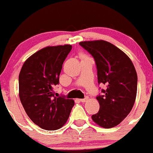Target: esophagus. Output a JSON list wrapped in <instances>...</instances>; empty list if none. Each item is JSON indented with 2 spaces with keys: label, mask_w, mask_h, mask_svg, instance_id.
<instances>
[{
  "label": "esophagus",
  "mask_w": 153,
  "mask_h": 153,
  "mask_svg": "<svg viewBox=\"0 0 153 153\" xmlns=\"http://www.w3.org/2000/svg\"><path fill=\"white\" fill-rule=\"evenodd\" d=\"M88 100V97H86L85 98H84V99H81V100H79V101L81 102H87Z\"/></svg>",
  "instance_id": "1"
}]
</instances>
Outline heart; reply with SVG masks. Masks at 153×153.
I'll list each match as a JSON object with an SVG mask.
<instances>
[{"instance_id": "1", "label": "heart", "mask_w": 153, "mask_h": 153, "mask_svg": "<svg viewBox=\"0 0 153 153\" xmlns=\"http://www.w3.org/2000/svg\"><path fill=\"white\" fill-rule=\"evenodd\" d=\"M82 56H84V55H82Z\"/></svg>"}]
</instances>
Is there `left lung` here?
Returning a JSON list of instances; mask_svg holds the SVG:
<instances>
[{
  "instance_id": "8db88e82",
  "label": "left lung",
  "mask_w": 153,
  "mask_h": 153,
  "mask_svg": "<svg viewBox=\"0 0 153 153\" xmlns=\"http://www.w3.org/2000/svg\"><path fill=\"white\" fill-rule=\"evenodd\" d=\"M95 59L99 84L106 85L103 95L97 97L100 111L91 116L104 128L119 124L130 113L137 94V74L129 56L105 40L80 42Z\"/></svg>"
}]
</instances>
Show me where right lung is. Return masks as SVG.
<instances>
[{
    "instance_id": "1",
    "label": "right lung",
    "mask_w": 153,
    "mask_h": 153,
    "mask_svg": "<svg viewBox=\"0 0 153 153\" xmlns=\"http://www.w3.org/2000/svg\"><path fill=\"white\" fill-rule=\"evenodd\" d=\"M71 45L47 46L29 56L19 74V97L26 114L46 130L61 128L67 122L74 101L54 97L64 60Z\"/></svg>"
}]
</instances>
